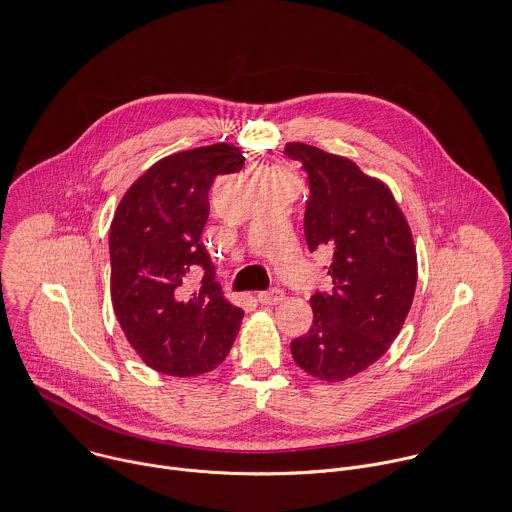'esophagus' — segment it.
<instances>
[{
	"instance_id": "obj_1",
	"label": "esophagus",
	"mask_w": 512,
	"mask_h": 512,
	"mask_svg": "<svg viewBox=\"0 0 512 512\" xmlns=\"http://www.w3.org/2000/svg\"><path fill=\"white\" fill-rule=\"evenodd\" d=\"M282 298H284V292L280 288H270V290H264L258 294V302L264 306L278 304V302H282Z\"/></svg>"
}]
</instances>
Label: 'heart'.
Returning <instances> with one entry per match:
<instances>
[{
  "instance_id": "heart-1",
  "label": "heart",
  "mask_w": 512,
  "mask_h": 512,
  "mask_svg": "<svg viewBox=\"0 0 512 512\" xmlns=\"http://www.w3.org/2000/svg\"><path fill=\"white\" fill-rule=\"evenodd\" d=\"M264 173H286V171H282V169H276V167H272V169H266Z\"/></svg>"
}]
</instances>
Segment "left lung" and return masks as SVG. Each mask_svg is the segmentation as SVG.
I'll use <instances>...</instances> for the list:
<instances>
[{
    "label": "left lung",
    "instance_id": "1",
    "mask_svg": "<svg viewBox=\"0 0 512 512\" xmlns=\"http://www.w3.org/2000/svg\"><path fill=\"white\" fill-rule=\"evenodd\" d=\"M284 153L309 173L306 244L333 252V290L311 296L313 325L290 351L309 375L343 381L385 355L410 313L418 282L412 230L389 187L351 159L304 143Z\"/></svg>",
    "mask_w": 512,
    "mask_h": 512
}]
</instances>
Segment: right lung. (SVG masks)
<instances>
[{"label":"right lung","instance_id":"right-lung-1","mask_svg":"<svg viewBox=\"0 0 512 512\" xmlns=\"http://www.w3.org/2000/svg\"><path fill=\"white\" fill-rule=\"evenodd\" d=\"M244 167L238 147L216 143L149 167L115 212L111 298L127 341L155 371L195 377L216 369L240 331L244 311L224 298L201 232L218 175ZM193 273L199 291L188 290Z\"/></svg>","mask_w":512,"mask_h":512}]
</instances>
